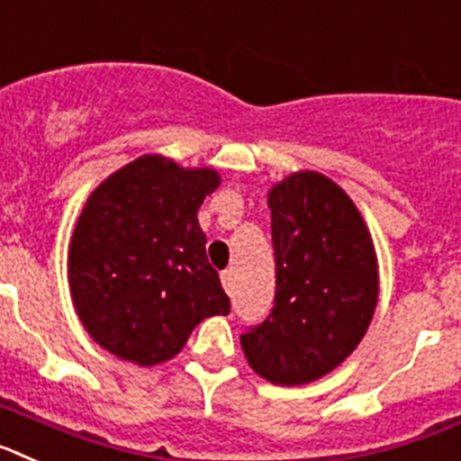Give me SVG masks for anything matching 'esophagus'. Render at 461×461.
Listing matches in <instances>:
<instances>
[{
	"label": "esophagus",
	"instance_id": "34e87169",
	"mask_svg": "<svg viewBox=\"0 0 461 461\" xmlns=\"http://www.w3.org/2000/svg\"><path fill=\"white\" fill-rule=\"evenodd\" d=\"M220 280H222V287H225L227 294H231V292H234V274H231V271H222V274H220Z\"/></svg>",
	"mask_w": 461,
	"mask_h": 461
}]
</instances>
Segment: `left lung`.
<instances>
[{
  "mask_svg": "<svg viewBox=\"0 0 461 461\" xmlns=\"http://www.w3.org/2000/svg\"><path fill=\"white\" fill-rule=\"evenodd\" d=\"M276 253V306L241 334L250 369L274 385H306L359 346L378 303L374 239L341 185L294 171L267 197Z\"/></svg>",
  "mask_w": 461,
  "mask_h": 461,
  "instance_id": "1",
  "label": "left lung"
}]
</instances>
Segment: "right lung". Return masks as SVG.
Masks as SVG:
<instances>
[{"mask_svg":"<svg viewBox=\"0 0 461 461\" xmlns=\"http://www.w3.org/2000/svg\"><path fill=\"white\" fill-rule=\"evenodd\" d=\"M218 185L215 169L143 155L92 190L67 271L76 315L104 350L155 366L176 357L202 320L230 313L197 220Z\"/></svg>","mask_w":461,"mask_h":461,"instance_id":"obj_1","label":"right lung"}]
</instances>
